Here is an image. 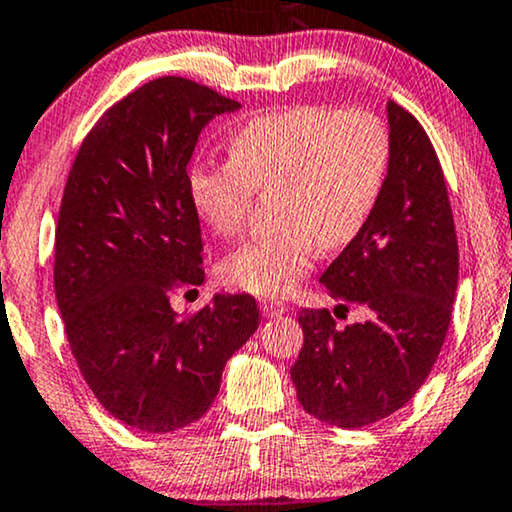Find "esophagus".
Returning <instances> with one entry per match:
<instances>
[{
  "label": "esophagus",
  "instance_id": "obj_1",
  "mask_svg": "<svg viewBox=\"0 0 512 512\" xmlns=\"http://www.w3.org/2000/svg\"><path fill=\"white\" fill-rule=\"evenodd\" d=\"M263 315H266V318H277V315H282V313H287V306L282 304V301H263Z\"/></svg>",
  "mask_w": 512,
  "mask_h": 512
}]
</instances>
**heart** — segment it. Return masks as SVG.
<instances>
[{
	"label": "heart",
	"mask_w": 512,
	"mask_h": 512,
	"mask_svg": "<svg viewBox=\"0 0 512 512\" xmlns=\"http://www.w3.org/2000/svg\"><path fill=\"white\" fill-rule=\"evenodd\" d=\"M391 161L389 130L370 111L294 106L258 116L230 140V161H201L187 192L199 218L235 237L256 192H275L280 227L258 235L223 261L230 285L282 296L323 249L353 242L375 211Z\"/></svg>",
	"instance_id": "heart-1"
}]
</instances>
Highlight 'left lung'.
Segmentation results:
<instances>
[{
    "mask_svg": "<svg viewBox=\"0 0 512 512\" xmlns=\"http://www.w3.org/2000/svg\"><path fill=\"white\" fill-rule=\"evenodd\" d=\"M387 118L382 197L320 275L339 311L361 306L365 320L337 327L327 308L301 311L304 349L292 365L306 413L344 430L389 418L413 399L444 346L458 289L456 225L437 151L403 106L387 102Z\"/></svg>",
    "mask_w": 512,
    "mask_h": 512,
    "instance_id": "obj_1",
    "label": "left lung"
}]
</instances>
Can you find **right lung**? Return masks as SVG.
Returning <instances> with one entry per match:
<instances>
[{"label":"right lung","instance_id":"obj_1","mask_svg":"<svg viewBox=\"0 0 512 512\" xmlns=\"http://www.w3.org/2000/svg\"><path fill=\"white\" fill-rule=\"evenodd\" d=\"M239 106L194 80L156 78L99 118L68 173L56 304L87 387L135 430L197 422L258 330L249 294H216L194 315L170 306L175 287L204 282L187 163L208 121Z\"/></svg>","mask_w":512,"mask_h":512}]
</instances>
